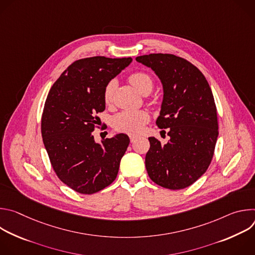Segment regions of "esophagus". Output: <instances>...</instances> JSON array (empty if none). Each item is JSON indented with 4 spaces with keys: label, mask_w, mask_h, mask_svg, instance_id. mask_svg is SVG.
<instances>
[{
    "label": "esophagus",
    "mask_w": 255,
    "mask_h": 255,
    "mask_svg": "<svg viewBox=\"0 0 255 255\" xmlns=\"http://www.w3.org/2000/svg\"><path fill=\"white\" fill-rule=\"evenodd\" d=\"M136 139H137V136H134V135H131V136H130V141H131V142H134Z\"/></svg>",
    "instance_id": "esophagus-1"
}]
</instances>
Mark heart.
I'll use <instances>...</instances> for the list:
<instances>
[{
  "label": "heart",
  "mask_w": 255,
  "mask_h": 255,
  "mask_svg": "<svg viewBox=\"0 0 255 255\" xmlns=\"http://www.w3.org/2000/svg\"><path fill=\"white\" fill-rule=\"evenodd\" d=\"M129 82L141 94L150 93L153 89V80L146 72H134L129 77ZM116 88L117 83L115 80L110 81L106 85L104 90V101L106 104L112 102ZM148 121L149 114L146 111L123 110L113 116L112 125L119 132L135 135L143 130L144 125Z\"/></svg>",
  "instance_id": "1"
}]
</instances>
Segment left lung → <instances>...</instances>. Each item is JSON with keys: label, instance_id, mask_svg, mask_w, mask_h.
I'll list each match as a JSON object with an SVG mask.
<instances>
[{"label": "left lung", "instance_id": "8db88e82", "mask_svg": "<svg viewBox=\"0 0 255 255\" xmlns=\"http://www.w3.org/2000/svg\"><path fill=\"white\" fill-rule=\"evenodd\" d=\"M150 67L163 88L156 125L168 129L161 144L149 137L145 166L152 181L169 190L190 187L208 169L218 138L217 109L211 88L198 67L173 54L136 57Z\"/></svg>", "mask_w": 255, "mask_h": 255}]
</instances>
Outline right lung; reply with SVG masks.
Masks as SVG:
<instances>
[{"label": "right lung", "mask_w": 255, "mask_h": 255, "mask_svg": "<svg viewBox=\"0 0 255 255\" xmlns=\"http://www.w3.org/2000/svg\"><path fill=\"white\" fill-rule=\"evenodd\" d=\"M131 57L94 56L72 62L51 87L41 118V134L58 178L74 191L92 195L111 185L128 145L126 134L97 143L92 132L105 110L106 85Z\"/></svg>", "instance_id": "add662e5"}]
</instances>
